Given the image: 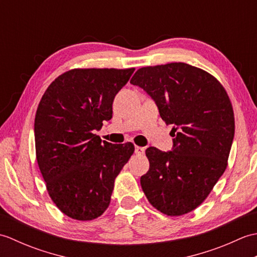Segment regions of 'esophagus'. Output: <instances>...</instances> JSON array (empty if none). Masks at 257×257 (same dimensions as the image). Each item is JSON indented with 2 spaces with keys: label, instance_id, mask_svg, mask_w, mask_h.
Returning a JSON list of instances; mask_svg holds the SVG:
<instances>
[{
  "label": "esophagus",
  "instance_id": "1",
  "mask_svg": "<svg viewBox=\"0 0 257 257\" xmlns=\"http://www.w3.org/2000/svg\"><path fill=\"white\" fill-rule=\"evenodd\" d=\"M135 152H136V155L143 156L145 154V148H143V147H139V146H136Z\"/></svg>",
  "mask_w": 257,
  "mask_h": 257
}]
</instances>
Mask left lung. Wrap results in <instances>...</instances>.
I'll use <instances>...</instances> for the list:
<instances>
[{
  "label": "left lung",
  "instance_id": "obj_1",
  "mask_svg": "<svg viewBox=\"0 0 257 257\" xmlns=\"http://www.w3.org/2000/svg\"><path fill=\"white\" fill-rule=\"evenodd\" d=\"M130 83L156 101L176 137L172 151L146 150L150 167L141 188L163 214H187L207 198L227 167L235 129L230 98L214 76L185 63L139 68Z\"/></svg>",
  "mask_w": 257,
  "mask_h": 257
}]
</instances>
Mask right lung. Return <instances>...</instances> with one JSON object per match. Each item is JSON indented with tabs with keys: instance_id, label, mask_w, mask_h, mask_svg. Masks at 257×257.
<instances>
[{
	"instance_id": "right-lung-1",
	"label": "right lung",
	"mask_w": 257,
	"mask_h": 257,
	"mask_svg": "<svg viewBox=\"0 0 257 257\" xmlns=\"http://www.w3.org/2000/svg\"><path fill=\"white\" fill-rule=\"evenodd\" d=\"M135 68H74L59 75L38 103L36 159L47 192L65 215L97 219L110 203L114 179L132 143L111 145L94 134L112 117V101Z\"/></svg>"
}]
</instances>
